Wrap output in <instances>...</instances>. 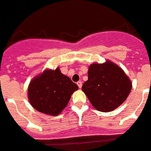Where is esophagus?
<instances>
[{
    "mask_svg": "<svg viewBox=\"0 0 151 151\" xmlns=\"http://www.w3.org/2000/svg\"><path fill=\"white\" fill-rule=\"evenodd\" d=\"M77 85H78V86H79V88H81L82 87V82L81 81L77 82Z\"/></svg>",
    "mask_w": 151,
    "mask_h": 151,
    "instance_id": "obj_1",
    "label": "esophagus"
}]
</instances>
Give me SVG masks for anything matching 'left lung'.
Listing matches in <instances>:
<instances>
[{
	"mask_svg": "<svg viewBox=\"0 0 151 151\" xmlns=\"http://www.w3.org/2000/svg\"><path fill=\"white\" fill-rule=\"evenodd\" d=\"M132 90V82L116 64L93 63L89 66L88 80L82 90L92 105L102 112L111 111L127 99Z\"/></svg>",
	"mask_w": 151,
	"mask_h": 151,
	"instance_id": "1",
	"label": "left lung"
}]
</instances>
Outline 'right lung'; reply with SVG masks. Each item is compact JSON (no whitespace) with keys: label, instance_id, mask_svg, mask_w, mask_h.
Instances as JSON below:
<instances>
[{"label":"right lung","instance_id":"1","mask_svg":"<svg viewBox=\"0 0 151 151\" xmlns=\"http://www.w3.org/2000/svg\"><path fill=\"white\" fill-rule=\"evenodd\" d=\"M78 86L61 72L46 69L31 80L28 99L32 108L46 114L56 116L62 111Z\"/></svg>","mask_w":151,"mask_h":151}]
</instances>
